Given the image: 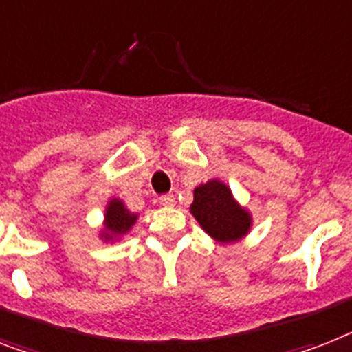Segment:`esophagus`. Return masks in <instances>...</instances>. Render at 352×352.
Here are the masks:
<instances>
[{
  "label": "esophagus",
  "mask_w": 352,
  "mask_h": 352,
  "mask_svg": "<svg viewBox=\"0 0 352 352\" xmlns=\"http://www.w3.org/2000/svg\"><path fill=\"white\" fill-rule=\"evenodd\" d=\"M159 202L162 206H166V208H171V206H175V197L171 195V193H166V195L159 197Z\"/></svg>",
  "instance_id": "1"
}]
</instances>
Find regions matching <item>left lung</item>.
Segmentation results:
<instances>
[{"instance_id":"obj_1","label":"left lung","mask_w":352,"mask_h":352,"mask_svg":"<svg viewBox=\"0 0 352 352\" xmlns=\"http://www.w3.org/2000/svg\"><path fill=\"white\" fill-rule=\"evenodd\" d=\"M190 210L206 233L219 242L239 241L251 226L250 213L233 201L230 188L219 181L195 188Z\"/></svg>"}]
</instances>
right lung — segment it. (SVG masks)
<instances>
[{"instance_id":"1","label":"right lung","mask_w":352,"mask_h":352,"mask_svg":"<svg viewBox=\"0 0 352 352\" xmlns=\"http://www.w3.org/2000/svg\"><path fill=\"white\" fill-rule=\"evenodd\" d=\"M135 221L137 215L130 213L121 201L113 199L108 204L107 210V230L110 233V235H107V239H110L111 235H122V233H126Z\"/></svg>"}]
</instances>
